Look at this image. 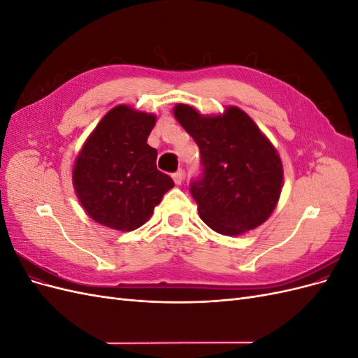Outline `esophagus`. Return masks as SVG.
I'll return each instance as SVG.
<instances>
[{
	"mask_svg": "<svg viewBox=\"0 0 358 358\" xmlns=\"http://www.w3.org/2000/svg\"><path fill=\"white\" fill-rule=\"evenodd\" d=\"M173 180H175L176 185H180V183L183 182V171L178 170L176 173H173Z\"/></svg>",
	"mask_w": 358,
	"mask_h": 358,
	"instance_id": "obj_1",
	"label": "esophagus"
}]
</instances>
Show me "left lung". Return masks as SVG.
Listing matches in <instances>:
<instances>
[{
	"label": "left lung",
	"mask_w": 358,
	"mask_h": 358,
	"mask_svg": "<svg viewBox=\"0 0 358 358\" xmlns=\"http://www.w3.org/2000/svg\"><path fill=\"white\" fill-rule=\"evenodd\" d=\"M173 115L199 145L203 178L191 183L203 222L224 236L254 230L273 213L284 187L276 148L242 109L201 115L179 103Z\"/></svg>",
	"instance_id": "1"
}]
</instances>
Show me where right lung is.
<instances>
[{
    "mask_svg": "<svg viewBox=\"0 0 358 358\" xmlns=\"http://www.w3.org/2000/svg\"><path fill=\"white\" fill-rule=\"evenodd\" d=\"M154 113L119 104L107 112L85 140L74 159L73 187L83 210L104 227L133 231L154 213L175 187L157 169V149L148 136Z\"/></svg>",
    "mask_w": 358,
    "mask_h": 358,
    "instance_id": "obj_1",
    "label": "right lung"
}]
</instances>
